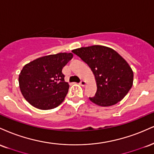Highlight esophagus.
I'll return each instance as SVG.
<instances>
[{"mask_svg": "<svg viewBox=\"0 0 154 154\" xmlns=\"http://www.w3.org/2000/svg\"><path fill=\"white\" fill-rule=\"evenodd\" d=\"M81 85V86H84L85 85H86V81H81V82H80V84H79Z\"/></svg>", "mask_w": 154, "mask_h": 154, "instance_id": "34e87169", "label": "esophagus"}]
</instances>
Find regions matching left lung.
Instances as JSON below:
<instances>
[{"label": "left lung", "instance_id": "obj_1", "mask_svg": "<svg viewBox=\"0 0 154 154\" xmlns=\"http://www.w3.org/2000/svg\"><path fill=\"white\" fill-rule=\"evenodd\" d=\"M89 66L94 75L97 90L91 102L109 106L120 102L133 83V72L127 61L113 49L92 45L72 50Z\"/></svg>", "mask_w": 154, "mask_h": 154}]
</instances>
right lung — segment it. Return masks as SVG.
Returning <instances> with one entry per match:
<instances>
[{
    "mask_svg": "<svg viewBox=\"0 0 154 154\" xmlns=\"http://www.w3.org/2000/svg\"><path fill=\"white\" fill-rule=\"evenodd\" d=\"M73 56L71 52L43 56L23 67L19 76V88L31 105L51 109L64 101L69 84L65 81L62 70Z\"/></svg>",
    "mask_w": 154,
    "mask_h": 154,
    "instance_id": "obj_1",
    "label": "right lung"
}]
</instances>
